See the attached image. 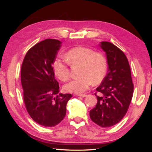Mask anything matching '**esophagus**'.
<instances>
[{
  "instance_id": "34e87169",
  "label": "esophagus",
  "mask_w": 152,
  "mask_h": 152,
  "mask_svg": "<svg viewBox=\"0 0 152 152\" xmlns=\"http://www.w3.org/2000/svg\"><path fill=\"white\" fill-rule=\"evenodd\" d=\"M77 95H78V96H81V97H86L87 96V95L85 94H78Z\"/></svg>"
}]
</instances>
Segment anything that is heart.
I'll return each instance as SVG.
<instances>
[{
  "label": "heart",
  "mask_w": 152,
  "mask_h": 152,
  "mask_svg": "<svg viewBox=\"0 0 152 152\" xmlns=\"http://www.w3.org/2000/svg\"><path fill=\"white\" fill-rule=\"evenodd\" d=\"M67 61L71 65H80L79 75L64 86L66 92L82 93L89 88L92 84H98L104 78L107 70V60L101 53L94 52L85 47H76L69 50L65 54ZM53 70L61 81L69 78L70 71L66 61L56 59L53 62Z\"/></svg>",
  "instance_id": "1"
}]
</instances>
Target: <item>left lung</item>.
Instances as JSON below:
<instances>
[{"mask_svg":"<svg viewBox=\"0 0 152 152\" xmlns=\"http://www.w3.org/2000/svg\"><path fill=\"white\" fill-rule=\"evenodd\" d=\"M105 51L108 72L98 88L96 107L90 110V117L102 127H111L124 117L132 101L133 84L129 64L125 53L113 43L101 42Z\"/></svg>","mask_w":152,"mask_h":152,"instance_id":"8db88e82","label":"left lung"}]
</instances>
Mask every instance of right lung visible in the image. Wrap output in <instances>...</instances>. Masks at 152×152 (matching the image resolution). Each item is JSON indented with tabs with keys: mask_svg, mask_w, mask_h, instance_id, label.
Returning a JSON list of instances; mask_svg holds the SVG:
<instances>
[{
	"mask_svg": "<svg viewBox=\"0 0 152 152\" xmlns=\"http://www.w3.org/2000/svg\"><path fill=\"white\" fill-rule=\"evenodd\" d=\"M61 42L47 39L29 49L23 61L20 80L23 101L32 119L44 127L59 124L66 114L71 94H59L52 64Z\"/></svg>",
	"mask_w": 152,
	"mask_h": 152,
	"instance_id": "obj_1",
	"label": "right lung"
}]
</instances>
